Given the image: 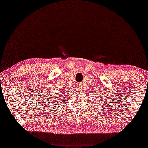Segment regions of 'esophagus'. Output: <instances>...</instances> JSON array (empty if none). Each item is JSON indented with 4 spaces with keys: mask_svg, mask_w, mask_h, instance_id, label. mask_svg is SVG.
<instances>
[{
    "mask_svg": "<svg viewBox=\"0 0 148 148\" xmlns=\"http://www.w3.org/2000/svg\"><path fill=\"white\" fill-rule=\"evenodd\" d=\"M79 87H80V86H79Z\"/></svg>",
    "mask_w": 148,
    "mask_h": 148,
    "instance_id": "esophagus-1",
    "label": "esophagus"
}]
</instances>
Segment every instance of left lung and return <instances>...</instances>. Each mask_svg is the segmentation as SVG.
<instances>
[{"label":"left lung","instance_id":"left-lung-1","mask_svg":"<svg viewBox=\"0 0 148 148\" xmlns=\"http://www.w3.org/2000/svg\"><path fill=\"white\" fill-rule=\"evenodd\" d=\"M92 96H93V95H92Z\"/></svg>","mask_w":148,"mask_h":148}]
</instances>
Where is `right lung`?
<instances>
[{
  "label": "right lung",
  "instance_id": "right-lung-1",
  "mask_svg": "<svg viewBox=\"0 0 148 148\" xmlns=\"http://www.w3.org/2000/svg\"><path fill=\"white\" fill-rule=\"evenodd\" d=\"M52 96V95H51ZM48 100H47V103H50V104H51L52 103H55L54 101H55V100H56V99L54 100V99H53V98H49V99H47ZM56 105V104H55Z\"/></svg>",
  "mask_w": 148,
  "mask_h": 148
}]
</instances>
